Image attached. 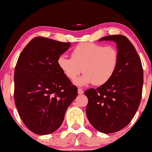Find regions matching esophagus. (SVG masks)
I'll return each instance as SVG.
<instances>
[{"label":"esophagus","instance_id":"obj_1","mask_svg":"<svg viewBox=\"0 0 152 152\" xmlns=\"http://www.w3.org/2000/svg\"><path fill=\"white\" fill-rule=\"evenodd\" d=\"M78 94H80V95H81V94H83V91L82 90L81 88H78Z\"/></svg>","mask_w":152,"mask_h":152}]
</instances>
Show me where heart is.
<instances>
[{"mask_svg": "<svg viewBox=\"0 0 152 152\" xmlns=\"http://www.w3.org/2000/svg\"><path fill=\"white\" fill-rule=\"evenodd\" d=\"M118 62V53L114 46L94 43H80L71 51V58L62 55L57 60L59 69L69 79H75L83 71L75 81L80 86L105 84L114 74Z\"/></svg>", "mask_w": 152, "mask_h": 152, "instance_id": "b5f03b06", "label": "heart"}]
</instances>
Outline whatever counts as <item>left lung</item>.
Masks as SVG:
<instances>
[{"mask_svg": "<svg viewBox=\"0 0 152 152\" xmlns=\"http://www.w3.org/2000/svg\"><path fill=\"white\" fill-rule=\"evenodd\" d=\"M101 41L116 43L118 65L107 83L84 92L88 99L86 113L96 129L111 134L126 126L137 112L142 99L144 74L141 59L126 36L113 35Z\"/></svg>", "mask_w": 152, "mask_h": 152, "instance_id": "1", "label": "left lung"}]
</instances>
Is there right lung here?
Segmentation results:
<instances>
[{"instance_id": "obj_1", "label": "right lung", "mask_w": 152, "mask_h": 152, "mask_svg": "<svg viewBox=\"0 0 152 152\" xmlns=\"http://www.w3.org/2000/svg\"><path fill=\"white\" fill-rule=\"evenodd\" d=\"M71 46L36 37L18 59L14 72V99L19 116L34 133H53L62 124L77 87L59 69L57 60Z\"/></svg>"}]
</instances>
